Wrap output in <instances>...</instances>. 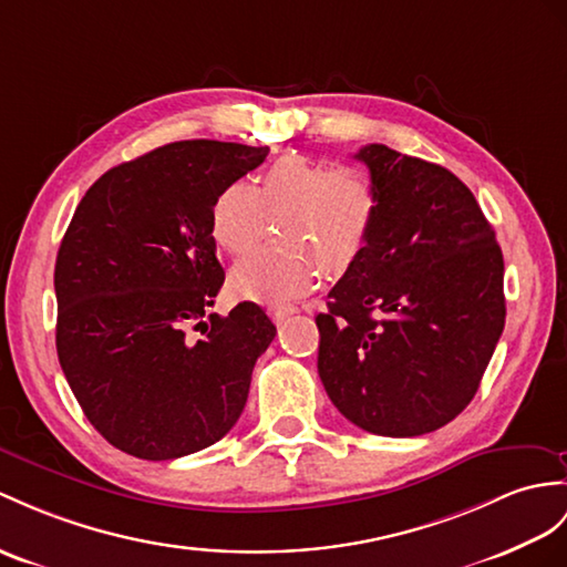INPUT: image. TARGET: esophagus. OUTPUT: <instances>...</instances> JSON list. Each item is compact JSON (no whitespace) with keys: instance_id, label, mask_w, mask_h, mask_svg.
Segmentation results:
<instances>
[{"instance_id":"1","label":"esophagus","mask_w":567,"mask_h":567,"mask_svg":"<svg viewBox=\"0 0 567 567\" xmlns=\"http://www.w3.org/2000/svg\"><path fill=\"white\" fill-rule=\"evenodd\" d=\"M298 312V308L296 306H279V308H269V315H271V320L274 322H284L286 317H291V315H296Z\"/></svg>"}]
</instances>
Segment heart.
I'll return each mask as SVG.
<instances>
[{
    "mask_svg": "<svg viewBox=\"0 0 567 567\" xmlns=\"http://www.w3.org/2000/svg\"><path fill=\"white\" fill-rule=\"evenodd\" d=\"M378 212V185L368 171L284 156L261 171L255 189L243 179L220 187L209 233L218 250L247 257L279 224L288 250L255 255L230 274L236 296L279 306L315 291L324 271L347 274L363 257Z\"/></svg>",
    "mask_w": 567,
    "mask_h": 567,
    "instance_id": "obj_1",
    "label": "heart"
}]
</instances>
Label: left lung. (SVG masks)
Listing matches in <instances>:
<instances>
[{
	"instance_id": "8db88e82",
	"label": "left lung",
	"mask_w": 567,
	"mask_h": 567,
	"mask_svg": "<svg viewBox=\"0 0 567 567\" xmlns=\"http://www.w3.org/2000/svg\"><path fill=\"white\" fill-rule=\"evenodd\" d=\"M380 195L363 257L329 291L317 370L368 433L437 431L472 402L505 327L503 252L457 175L384 144L355 154Z\"/></svg>"
}]
</instances>
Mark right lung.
I'll return each mask as SVG.
<instances>
[{"instance_id": "1", "label": "right lung", "mask_w": 567, "mask_h": 567, "mask_svg": "<svg viewBox=\"0 0 567 567\" xmlns=\"http://www.w3.org/2000/svg\"><path fill=\"white\" fill-rule=\"evenodd\" d=\"M267 154L212 140L165 144L95 179L64 233L54 265L60 365L91 425L132 457H185L240 419L276 327L255 302L202 320L224 286L209 214L220 187Z\"/></svg>"}]
</instances>
